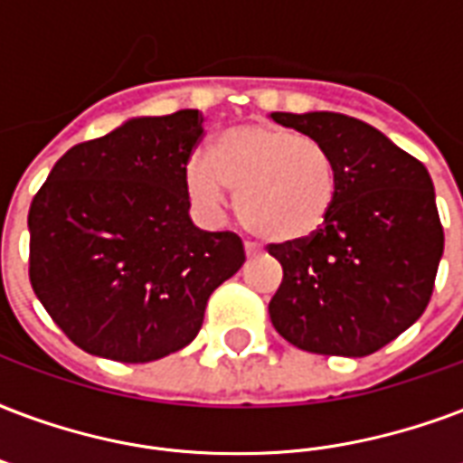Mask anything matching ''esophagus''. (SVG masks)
I'll return each mask as SVG.
<instances>
[{"mask_svg": "<svg viewBox=\"0 0 463 463\" xmlns=\"http://www.w3.org/2000/svg\"><path fill=\"white\" fill-rule=\"evenodd\" d=\"M245 255L247 257L262 255V245H257V242H252V240H245Z\"/></svg>", "mask_w": 463, "mask_h": 463, "instance_id": "obj_1", "label": "esophagus"}]
</instances>
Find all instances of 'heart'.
Masks as SVG:
<instances>
[{
  "label": "heart",
  "instance_id": "1",
  "mask_svg": "<svg viewBox=\"0 0 463 463\" xmlns=\"http://www.w3.org/2000/svg\"><path fill=\"white\" fill-rule=\"evenodd\" d=\"M186 189L199 206L218 211L238 192L242 223L269 242H298L333 216L340 172L326 146L298 130L247 123L225 130L216 153L194 150Z\"/></svg>",
  "mask_w": 463,
  "mask_h": 463
}]
</instances>
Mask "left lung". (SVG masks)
Instances as JSON below:
<instances>
[{"label": "left lung", "instance_id": "8db88e82", "mask_svg": "<svg viewBox=\"0 0 463 463\" xmlns=\"http://www.w3.org/2000/svg\"><path fill=\"white\" fill-rule=\"evenodd\" d=\"M271 118L337 162L333 216L306 240L269 245L284 279L269 301L277 333L313 354L366 357L428 308L444 231L430 172L381 130L335 111Z\"/></svg>", "mask_w": 463, "mask_h": 463}]
</instances>
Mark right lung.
I'll return each mask as SVG.
<instances>
[{"label": "right lung", "instance_id": "right-lung-1", "mask_svg": "<svg viewBox=\"0 0 463 463\" xmlns=\"http://www.w3.org/2000/svg\"><path fill=\"white\" fill-rule=\"evenodd\" d=\"M199 109L137 116L70 147L28 211V277L62 333L94 357L146 364L199 335L208 296L245 262L235 232L189 216Z\"/></svg>", "mask_w": 463, "mask_h": 463}]
</instances>
